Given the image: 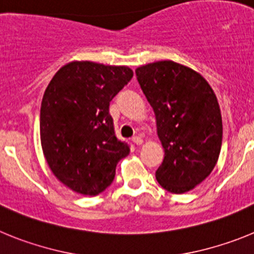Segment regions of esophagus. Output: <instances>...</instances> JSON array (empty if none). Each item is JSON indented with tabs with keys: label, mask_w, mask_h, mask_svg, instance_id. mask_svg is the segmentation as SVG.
Listing matches in <instances>:
<instances>
[{
	"label": "esophagus",
	"mask_w": 254,
	"mask_h": 254,
	"mask_svg": "<svg viewBox=\"0 0 254 254\" xmlns=\"http://www.w3.org/2000/svg\"><path fill=\"white\" fill-rule=\"evenodd\" d=\"M132 141H133V143H136L137 146H140V145H142L143 143V140L140 137V136H134V137L132 138Z\"/></svg>",
	"instance_id": "34e87169"
}]
</instances>
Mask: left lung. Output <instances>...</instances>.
Segmentation results:
<instances>
[{
    "instance_id": "obj_1",
    "label": "left lung",
    "mask_w": 254,
    "mask_h": 254,
    "mask_svg": "<svg viewBox=\"0 0 254 254\" xmlns=\"http://www.w3.org/2000/svg\"><path fill=\"white\" fill-rule=\"evenodd\" d=\"M136 75L164 149L156 181L172 193L192 190L219 160L223 121L216 95L201 73L174 61L140 66Z\"/></svg>"
}]
</instances>
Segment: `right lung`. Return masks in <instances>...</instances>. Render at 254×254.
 Segmentation results:
<instances>
[{
  "label": "right lung",
  "instance_id": "1",
  "mask_svg": "<svg viewBox=\"0 0 254 254\" xmlns=\"http://www.w3.org/2000/svg\"><path fill=\"white\" fill-rule=\"evenodd\" d=\"M133 76L127 66L72 61L58 69L40 107V143L49 169L73 192L96 196L129 154L114 134L109 103Z\"/></svg>",
  "mask_w": 254,
  "mask_h": 254
}]
</instances>
